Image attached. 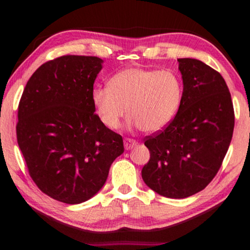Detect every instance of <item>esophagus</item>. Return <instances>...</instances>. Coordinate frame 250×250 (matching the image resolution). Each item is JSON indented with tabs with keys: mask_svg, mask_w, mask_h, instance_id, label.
Returning a JSON list of instances; mask_svg holds the SVG:
<instances>
[{
	"mask_svg": "<svg viewBox=\"0 0 250 250\" xmlns=\"http://www.w3.org/2000/svg\"><path fill=\"white\" fill-rule=\"evenodd\" d=\"M138 145V142L135 140H133V139H125L124 140V146H125V149L126 150H129V149L134 148L135 146Z\"/></svg>",
	"mask_w": 250,
	"mask_h": 250,
	"instance_id": "esophagus-1",
	"label": "esophagus"
}]
</instances>
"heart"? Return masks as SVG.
<instances>
[{"label":"heart","mask_w":250,"mask_h":250,"mask_svg":"<svg viewBox=\"0 0 250 250\" xmlns=\"http://www.w3.org/2000/svg\"><path fill=\"white\" fill-rule=\"evenodd\" d=\"M183 92V83L172 71L129 67L116 73L109 87H95L92 101L105 127L118 128L128 113L129 124L145 133H155L177 115Z\"/></svg>","instance_id":"obj_1"}]
</instances>
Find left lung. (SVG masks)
Instances as JSON below:
<instances>
[{"mask_svg": "<svg viewBox=\"0 0 250 250\" xmlns=\"http://www.w3.org/2000/svg\"><path fill=\"white\" fill-rule=\"evenodd\" d=\"M184 83L176 117L163 131L146 138L150 160L145 184L170 199H185L208 186L231 144L234 110L224 78L195 58H179Z\"/></svg>", "mask_w": 250, "mask_h": 250, "instance_id": "1", "label": "left lung"}]
</instances>
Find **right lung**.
I'll list each match as a JSON object with an SVG mask.
<instances>
[{
	"instance_id": "right-lung-1",
	"label": "right lung",
	"mask_w": 250,
	"mask_h": 250,
	"mask_svg": "<svg viewBox=\"0 0 250 250\" xmlns=\"http://www.w3.org/2000/svg\"><path fill=\"white\" fill-rule=\"evenodd\" d=\"M102 63L76 55L47 62L19 102L17 141L30 176L41 192L67 204L95 195L124 153L122 135L94 113L92 92Z\"/></svg>"
}]
</instances>
